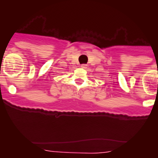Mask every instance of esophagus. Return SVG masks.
<instances>
[{"label":"esophagus","instance_id":"1","mask_svg":"<svg viewBox=\"0 0 158 158\" xmlns=\"http://www.w3.org/2000/svg\"><path fill=\"white\" fill-rule=\"evenodd\" d=\"M81 68H83V69H85V68H86V65H85V64L81 65Z\"/></svg>","mask_w":158,"mask_h":158}]
</instances>
